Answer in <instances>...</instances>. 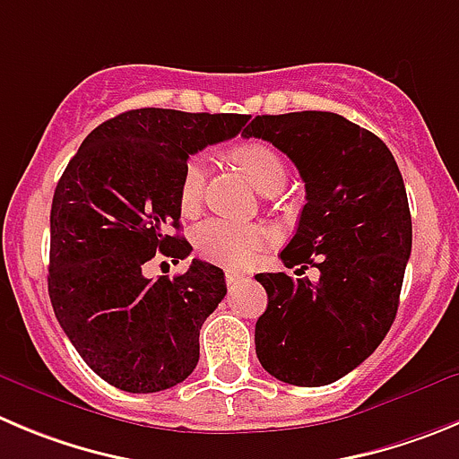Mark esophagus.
Listing matches in <instances>:
<instances>
[{
	"label": "esophagus",
	"instance_id": "34e87169",
	"mask_svg": "<svg viewBox=\"0 0 459 459\" xmlns=\"http://www.w3.org/2000/svg\"><path fill=\"white\" fill-rule=\"evenodd\" d=\"M247 273H242V272H235V269H226V282H229V285H235V282H242V281H247Z\"/></svg>",
	"mask_w": 459,
	"mask_h": 459
}]
</instances>
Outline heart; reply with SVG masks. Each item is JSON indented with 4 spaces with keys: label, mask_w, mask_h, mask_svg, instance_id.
Segmentation results:
<instances>
[{
    "label": "heart",
    "mask_w": 459,
    "mask_h": 459,
    "mask_svg": "<svg viewBox=\"0 0 459 459\" xmlns=\"http://www.w3.org/2000/svg\"><path fill=\"white\" fill-rule=\"evenodd\" d=\"M230 160L254 181L264 195H273L288 181V167L281 153L269 144L249 140L230 149ZM205 178V160L201 156L190 158L183 167L178 183V204L183 212H192L201 199V187ZM263 242V233L255 226L238 224V221L210 220L201 224L195 233L196 251L205 260L238 267L254 255Z\"/></svg>",
    "instance_id": "heart-1"
}]
</instances>
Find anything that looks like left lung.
Returning a JSON list of instances; mask_svg holds the SVG:
<instances>
[{
    "label": "left lung",
    "mask_w": 459,
    "mask_h": 459,
    "mask_svg": "<svg viewBox=\"0 0 459 459\" xmlns=\"http://www.w3.org/2000/svg\"><path fill=\"white\" fill-rule=\"evenodd\" d=\"M297 165L306 183L299 229L281 251L285 267L258 273L267 310L255 353L273 378L331 385L365 362L392 328L412 251L403 177L387 144L337 113L258 115L242 131ZM307 266L320 269L310 281Z\"/></svg>",
    "instance_id": "8db88e82"
}]
</instances>
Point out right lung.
<instances>
[{
  "label": "right lung",
  "instance_id": "right-lung-1",
  "mask_svg": "<svg viewBox=\"0 0 459 459\" xmlns=\"http://www.w3.org/2000/svg\"><path fill=\"white\" fill-rule=\"evenodd\" d=\"M249 115L126 110L81 143L51 201L49 299L85 365L113 387L152 394L199 362V331L226 297L224 272L192 260L147 278L156 258H187L178 183L192 153L242 131Z\"/></svg>",
  "mask_w": 459,
  "mask_h": 459
}]
</instances>
